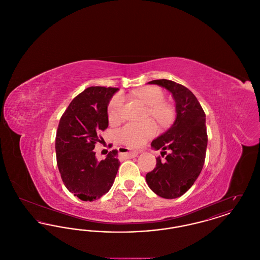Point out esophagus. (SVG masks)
<instances>
[{
  "instance_id": "obj_1",
  "label": "esophagus",
  "mask_w": 260,
  "mask_h": 260,
  "mask_svg": "<svg viewBox=\"0 0 260 260\" xmlns=\"http://www.w3.org/2000/svg\"><path fill=\"white\" fill-rule=\"evenodd\" d=\"M123 152H122V154L124 155L125 158H135L136 157L138 154H139V152L138 151H136V150H131V149L124 148L122 150Z\"/></svg>"
}]
</instances>
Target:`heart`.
Instances as JSON below:
<instances>
[{"label": "heart", "mask_w": 260, "mask_h": 260, "mask_svg": "<svg viewBox=\"0 0 260 260\" xmlns=\"http://www.w3.org/2000/svg\"><path fill=\"white\" fill-rule=\"evenodd\" d=\"M135 94L136 98L150 106V115L159 123L166 124L172 119L173 111L169 105L161 102L165 94L159 87L141 88L138 89ZM124 101L125 99L122 93L116 94L111 99L108 106V118L111 123H118L122 120ZM156 133L157 126L151 121L140 124L131 123L125 124L119 131V137L121 141L127 146L140 147L152 136H155Z\"/></svg>", "instance_id": "obj_1"}]
</instances>
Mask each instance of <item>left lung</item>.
Listing matches in <instances>:
<instances>
[{
    "instance_id": "obj_1",
    "label": "left lung",
    "mask_w": 260,
    "mask_h": 260,
    "mask_svg": "<svg viewBox=\"0 0 260 260\" xmlns=\"http://www.w3.org/2000/svg\"><path fill=\"white\" fill-rule=\"evenodd\" d=\"M168 89L175 101L173 124L155 138L151 147L169 154L165 161L157 158L156 168L146 174L149 188L158 196L175 199L194 184L205 164L208 136L206 115L198 99L187 87L161 79L149 82Z\"/></svg>"
}]
</instances>
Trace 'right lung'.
Masks as SVG:
<instances>
[{
	"label": "right lung",
	"mask_w": 260,
	"mask_h": 260,
	"mask_svg": "<svg viewBox=\"0 0 260 260\" xmlns=\"http://www.w3.org/2000/svg\"><path fill=\"white\" fill-rule=\"evenodd\" d=\"M114 87H90L77 95L62 115L55 137L56 161L65 187L82 201L105 195L114 183L120 161L113 150L99 161L94 146L107 128V108Z\"/></svg>",
	"instance_id": "obj_1"
}]
</instances>
